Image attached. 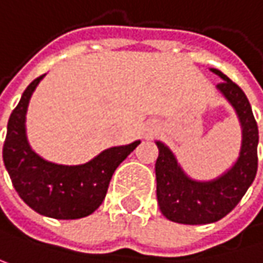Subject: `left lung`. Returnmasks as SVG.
<instances>
[{
  "instance_id": "left-lung-1",
  "label": "left lung",
  "mask_w": 263,
  "mask_h": 263,
  "mask_svg": "<svg viewBox=\"0 0 263 263\" xmlns=\"http://www.w3.org/2000/svg\"><path fill=\"white\" fill-rule=\"evenodd\" d=\"M223 82L217 88L232 103L242 127V146L235 166L211 182H197L184 175L174 154L157 142L156 161L157 200L163 216L182 224H206L228 216L246 195L257 172L259 130L244 91L220 70L213 68Z\"/></svg>"
}]
</instances>
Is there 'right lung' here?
Segmentation results:
<instances>
[{"label":"right lung","instance_id":"add662e5","mask_svg":"<svg viewBox=\"0 0 263 263\" xmlns=\"http://www.w3.org/2000/svg\"><path fill=\"white\" fill-rule=\"evenodd\" d=\"M43 76L27 86L10 115L3 160L14 190L34 211L58 220L82 218L102 205L115 169L141 142L109 148L81 166H60L40 159L25 136V114L31 94Z\"/></svg>","mask_w":263,"mask_h":263}]
</instances>
